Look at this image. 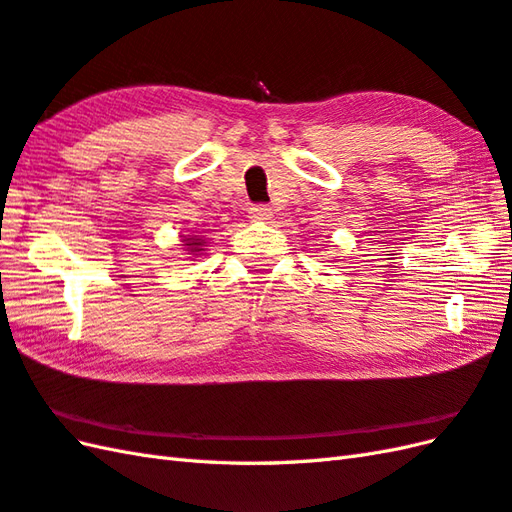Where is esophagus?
<instances>
[{"mask_svg": "<svg viewBox=\"0 0 512 512\" xmlns=\"http://www.w3.org/2000/svg\"><path fill=\"white\" fill-rule=\"evenodd\" d=\"M248 216H251V220L266 222L272 218V209L268 205H253L251 209H248Z\"/></svg>", "mask_w": 512, "mask_h": 512, "instance_id": "1", "label": "esophagus"}]
</instances>
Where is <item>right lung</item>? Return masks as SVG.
I'll return each mask as SVG.
<instances>
[{
	"label": "right lung",
	"instance_id": "1",
	"mask_svg": "<svg viewBox=\"0 0 512 512\" xmlns=\"http://www.w3.org/2000/svg\"><path fill=\"white\" fill-rule=\"evenodd\" d=\"M183 242H185V246H187V251L194 253V255L200 253L202 246H205V240H200V237H196V235H194V237H185Z\"/></svg>",
	"mask_w": 512,
	"mask_h": 512
}]
</instances>
